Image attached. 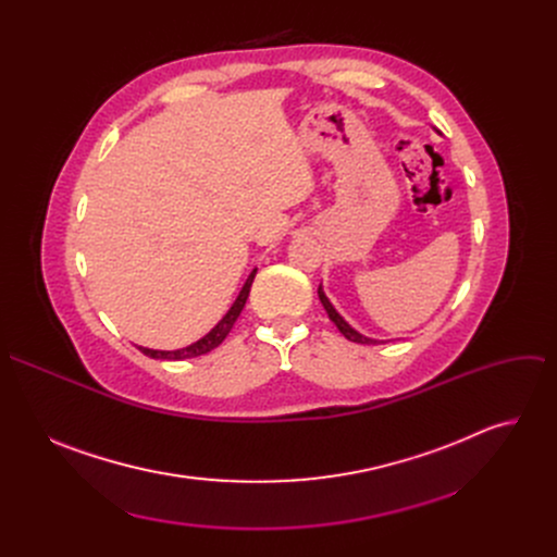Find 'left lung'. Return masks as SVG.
I'll list each match as a JSON object with an SVG mask.
<instances>
[{
  "instance_id": "left-lung-1",
  "label": "left lung",
  "mask_w": 557,
  "mask_h": 557,
  "mask_svg": "<svg viewBox=\"0 0 557 557\" xmlns=\"http://www.w3.org/2000/svg\"><path fill=\"white\" fill-rule=\"evenodd\" d=\"M317 295H320V301L324 304V308H326L329 317H331V320L335 322V326L339 329V333H342L346 339H350V342H355V344H383V342H379V339L366 337V335H361L359 331H355V329L344 320V317L335 310V306H333V304H331V299L326 297V293H324L322 284H320V288H317Z\"/></svg>"
}]
</instances>
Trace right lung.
Instances as JSON below:
<instances>
[{"instance_id":"obj_1","label":"right lung","mask_w":557,"mask_h":557,"mask_svg":"<svg viewBox=\"0 0 557 557\" xmlns=\"http://www.w3.org/2000/svg\"><path fill=\"white\" fill-rule=\"evenodd\" d=\"M256 273H258V269L251 271V275L247 277V282H245L240 295L235 297V301L231 304V308L226 310V314L222 317V320H220L202 339H198V342H194V344H189V346H185V348H178V350H153V348H143V346H138V350H140L143 355L151 357V359H168V361H181V359H191V357H200V355L211 352L213 348H218V346L226 339V335L231 333L233 324L237 322V317H240V312H243V308H245V304H247V297H249V290H251V284H253Z\"/></svg>"}]
</instances>
